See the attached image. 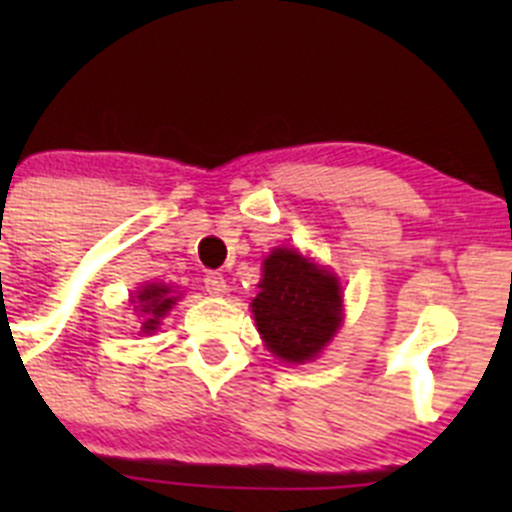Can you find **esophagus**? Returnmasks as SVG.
Masks as SVG:
<instances>
[{
	"label": "esophagus",
	"instance_id": "34e87169",
	"mask_svg": "<svg viewBox=\"0 0 512 512\" xmlns=\"http://www.w3.org/2000/svg\"><path fill=\"white\" fill-rule=\"evenodd\" d=\"M203 282H205V289H208L210 294H225L227 285H225V277L220 275V272H208Z\"/></svg>",
	"mask_w": 512,
	"mask_h": 512
}]
</instances>
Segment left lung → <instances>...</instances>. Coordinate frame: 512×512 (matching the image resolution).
Listing matches in <instances>:
<instances>
[{"label": "left lung", "instance_id": "obj_1", "mask_svg": "<svg viewBox=\"0 0 512 512\" xmlns=\"http://www.w3.org/2000/svg\"><path fill=\"white\" fill-rule=\"evenodd\" d=\"M262 272L252 312L267 349L285 361L314 359L342 322L337 277L287 247L272 252Z\"/></svg>", "mask_w": 512, "mask_h": 512}]
</instances>
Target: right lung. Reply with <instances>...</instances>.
Returning a JSON list of instances; mask_svg holds the SVG:
<instances>
[{
  "label": "right lung",
  "mask_w": 512,
  "mask_h": 512,
  "mask_svg": "<svg viewBox=\"0 0 512 512\" xmlns=\"http://www.w3.org/2000/svg\"><path fill=\"white\" fill-rule=\"evenodd\" d=\"M173 289L168 285H146L141 287V292L136 294L138 304H141V312H143V332H153L158 327V319L168 312L170 307L175 304L178 297H170ZM138 309V307H136Z\"/></svg>",
  "instance_id": "right-lung-1"
}]
</instances>
